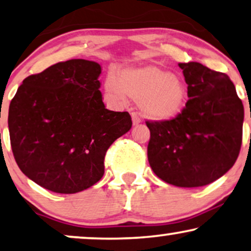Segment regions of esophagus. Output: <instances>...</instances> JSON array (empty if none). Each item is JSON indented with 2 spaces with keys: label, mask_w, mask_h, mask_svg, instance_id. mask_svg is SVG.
Returning <instances> with one entry per match:
<instances>
[{
  "label": "esophagus",
  "mask_w": 251,
  "mask_h": 251,
  "mask_svg": "<svg viewBox=\"0 0 251 251\" xmlns=\"http://www.w3.org/2000/svg\"><path fill=\"white\" fill-rule=\"evenodd\" d=\"M131 119H132V123L133 125H138V123H141V118L138 116V114L136 113H131Z\"/></svg>",
  "instance_id": "obj_1"
}]
</instances>
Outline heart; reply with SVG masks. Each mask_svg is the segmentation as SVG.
Masks as SVG:
<instances>
[{"instance_id":"1","label":"heart","mask_w":251,"mask_h":251,"mask_svg":"<svg viewBox=\"0 0 251 251\" xmlns=\"http://www.w3.org/2000/svg\"><path fill=\"white\" fill-rule=\"evenodd\" d=\"M105 89L118 102H125L126 97L138 101L142 113L154 120H168L177 115L188 94L187 84L180 75L152 64L126 67L119 75L110 71Z\"/></svg>"}]
</instances>
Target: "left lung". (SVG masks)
Listing matches in <instances>:
<instances>
[{
	"instance_id": "1",
	"label": "left lung",
	"mask_w": 251,
	"mask_h": 251,
	"mask_svg": "<svg viewBox=\"0 0 251 251\" xmlns=\"http://www.w3.org/2000/svg\"><path fill=\"white\" fill-rule=\"evenodd\" d=\"M178 67L189 100L174 119L145 122L151 133L148 159L162 181L182 188L203 187L235 164L245 110L226 74L198 62Z\"/></svg>"
}]
</instances>
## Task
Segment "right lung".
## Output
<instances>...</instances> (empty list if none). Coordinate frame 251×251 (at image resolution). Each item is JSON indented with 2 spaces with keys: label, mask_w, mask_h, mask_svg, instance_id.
Listing matches in <instances>:
<instances>
[{
  "label": "right lung",
  "mask_w": 251,
  "mask_h": 251,
  "mask_svg": "<svg viewBox=\"0 0 251 251\" xmlns=\"http://www.w3.org/2000/svg\"><path fill=\"white\" fill-rule=\"evenodd\" d=\"M97 62L75 58L26 77L9 106L11 150L28 178L75 194L105 173L107 150L132 126L128 112L105 108Z\"/></svg>",
  "instance_id": "add662e5"
}]
</instances>
